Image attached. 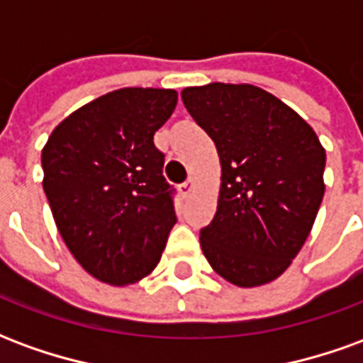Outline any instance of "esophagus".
<instances>
[{
	"instance_id": "34e87169",
	"label": "esophagus",
	"mask_w": 363,
	"mask_h": 363,
	"mask_svg": "<svg viewBox=\"0 0 363 363\" xmlns=\"http://www.w3.org/2000/svg\"><path fill=\"white\" fill-rule=\"evenodd\" d=\"M194 189H196V179H194V177H189V181L181 184L182 196H190V194L194 192Z\"/></svg>"
}]
</instances>
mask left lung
<instances>
[{"label": "left lung", "instance_id": "8db88e82", "mask_svg": "<svg viewBox=\"0 0 363 363\" xmlns=\"http://www.w3.org/2000/svg\"><path fill=\"white\" fill-rule=\"evenodd\" d=\"M181 96L221 165L202 252L233 286H264L288 270L311 233L325 194V147L294 108L249 83H208Z\"/></svg>", "mask_w": 363, "mask_h": 363}]
</instances>
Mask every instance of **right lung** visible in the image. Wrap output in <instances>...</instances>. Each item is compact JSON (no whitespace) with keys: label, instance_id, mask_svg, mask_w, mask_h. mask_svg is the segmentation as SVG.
Listing matches in <instances>:
<instances>
[{"label":"right lung","instance_id":"obj_1","mask_svg":"<svg viewBox=\"0 0 363 363\" xmlns=\"http://www.w3.org/2000/svg\"><path fill=\"white\" fill-rule=\"evenodd\" d=\"M177 99L174 89L111 91L62 120L43 147L56 228L104 284L128 286L153 272L177 223L165 155L153 143Z\"/></svg>","mask_w":363,"mask_h":363}]
</instances>
